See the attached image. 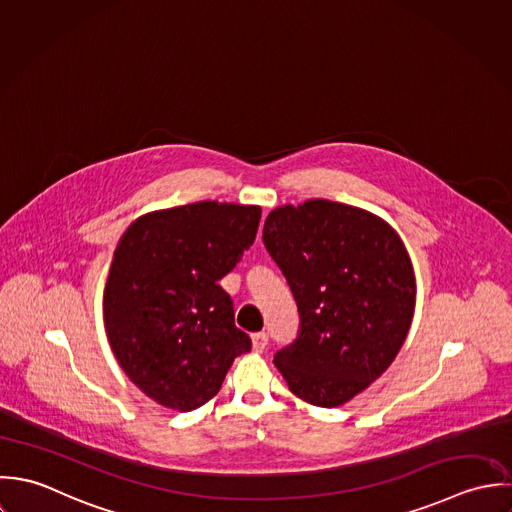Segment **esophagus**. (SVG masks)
<instances>
[{"instance_id": "1", "label": "esophagus", "mask_w": 512, "mask_h": 512, "mask_svg": "<svg viewBox=\"0 0 512 512\" xmlns=\"http://www.w3.org/2000/svg\"><path fill=\"white\" fill-rule=\"evenodd\" d=\"M251 344H253V352L261 354V352H265V348L269 344V336L265 332H257L251 336Z\"/></svg>"}]
</instances>
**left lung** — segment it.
<instances>
[{
    "label": "left lung",
    "instance_id": "left-lung-1",
    "mask_svg": "<svg viewBox=\"0 0 512 512\" xmlns=\"http://www.w3.org/2000/svg\"><path fill=\"white\" fill-rule=\"evenodd\" d=\"M263 243L301 314L295 342L273 362L297 398L342 406L376 382L406 342L415 308L408 251L382 217L328 200L273 209Z\"/></svg>",
    "mask_w": 512,
    "mask_h": 512
}]
</instances>
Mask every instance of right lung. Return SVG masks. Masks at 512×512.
I'll list each match as a JSON object with an SVG mask.
<instances>
[{
  "label": "right lung",
  "instance_id": "right-lung-1",
  "mask_svg": "<svg viewBox=\"0 0 512 512\" xmlns=\"http://www.w3.org/2000/svg\"><path fill=\"white\" fill-rule=\"evenodd\" d=\"M259 219V205L198 202L146 213L120 237L104 287L106 338L160 406H204L251 350L217 281L253 245Z\"/></svg>",
  "mask_w": 512,
  "mask_h": 512
}]
</instances>
